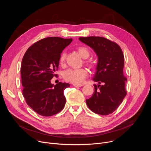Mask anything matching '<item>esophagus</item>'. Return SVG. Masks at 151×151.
I'll return each mask as SVG.
<instances>
[{
    "label": "esophagus",
    "mask_w": 151,
    "mask_h": 151,
    "mask_svg": "<svg viewBox=\"0 0 151 151\" xmlns=\"http://www.w3.org/2000/svg\"><path fill=\"white\" fill-rule=\"evenodd\" d=\"M73 86L75 87H81L83 85L81 84H73Z\"/></svg>",
    "instance_id": "1"
}]
</instances>
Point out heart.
Returning <instances> with one entry per match:
<instances>
[{
    "mask_svg": "<svg viewBox=\"0 0 151 151\" xmlns=\"http://www.w3.org/2000/svg\"><path fill=\"white\" fill-rule=\"evenodd\" d=\"M78 51L79 54H80L81 56L84 59H87L89 57L90 55V50L88 47L81 46L78 47ZM66 59V53L65 51L62 52L59 57V62L60 65H63L65 64ZM84 63L86 65H88L89 67L93 68L94 67V63L91 60H84ZM88 72L87 70L84 68H69L65 70L63 73V78L67 81L72 83L73 84H78L82 83L88 76Z\"/></svg>",
    "mask_w": 151,
    "mask_h": 151,
    "instance_id": "heart-1",
    "label": "heart"
}]
</instances>
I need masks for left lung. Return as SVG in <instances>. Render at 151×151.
<instances>
[{
	"mask_svg": "<svg viewBox=\"0 0 151 151\" xmlns=\"http://www.w3.org/2000/svg\"><path fill=\"white\" fill-rule=\"evenodd\" d=\"M79 39L95 51L98 55L97 72L92 97L86 100L89 108L100 115L113 113L127 95L124 75V57L119 45L103 37H80ZM101 83L102 85H100Z\"/></svg>",
	"mask_w": 151,
	"mask_h": 151,
	"instance_id": "1",
	"label": "left lung"
}]
</instances>
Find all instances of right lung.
Here are the masks:
<instances>
[{
	"mask_svg": "<svg viewBox=\"0 0 151 151\" xmlns=\"http://www.w3.org/2000/svg\"><path fill=\"white\" fill-rule=\"evenodd\" d=\"M72 39L58 37L40 40L31 45L22 60L21 74L22 95L27 104L39 115L51 116L62 110L66 102L64 90L70 84L51 79L58 77L59 59L63 50Z\"/></svg>",
	"mask_w": 151,
	"mask_h": 151,
	"instance_id": "add662e5",
	"label": "right lung"
}]
</instances>
